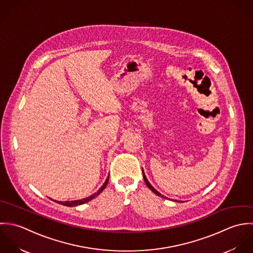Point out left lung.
Listing matches in <instances>:
<instances>
[{
  "label": "left lung",
  "instance_id": "8db88e82",
  "mask_svg": "<svg viewBox=\"0 0 253 253\" xmlns=\"http://www.w3.org/2000/svg\"><path fill=\"white\" fill-rule=\"evenodd\" d=\"M143 176H144V180H145V183H146V185L148 186V188L152 191V193H154L155 195H157V196H159V197H161V198H164L160 193H158L153 187H152V185L149 183V181H148V179H147V177H146V175H145V173H144V171H143ZM166 199V198H165Z\"/></svg>",
  "mask_w": 253,
  "mask_h": 253
}]
</instances>
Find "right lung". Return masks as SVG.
<instances>
[{
    "label": "right lung",
    "instance_id": "add662e5",
    "mask_svg": "<svg viewBox=\"0 0 253 253\" xmlns=\"http://www.w3.org/2000/svg\"><path fill=\"white\" fill-rule=\"evenodd\" d=\"M108 178L109 177H107V179H106V181L104 182V184L102 185V187H101V189L98 191V193H96V194H94V195H92L91 197H89V198H86V199H84V200H79V201H72V202H58L59 204H62V205H65V206H77V205H80V204H84V203H86V202H90L91 200H93V199H95L98 195H100L101 192L104 190V188L106 187V185H107V183H108Z\"/></svg>",
    "mask_w": 253,
    "mask_h": 253
}]
</instances>
